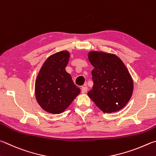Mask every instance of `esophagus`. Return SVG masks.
Instances as JSON below:
<instances>
[{"instance_id": "esophagus-1", "label": "esophagus", "mask_w": 156, "mask_h": 156, "mask_svg": "<svg viewBox=\"0 0 156 156\" xmlns=\"http://www.w3.org/2000/svg\"><path fill=\"white\" fill-rule=\"evenodd\" d=\"M87 90H88V88L87 87H82V90H81L82 93H85L87 92Z\"/></svg>"}]
</instances>
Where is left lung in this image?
Masks as SVG:
<instances>
[{"instance_id": "1", "label": "left lung", "mask_w": 156, "mask_h": 156, "mask_svg": "<svg viewBox=\"0 0 156 156\" xmlns=\"http://www.w3.org/2000/svg\"><path fill=\"white\" fill-rule=\"evenodd\" d=\"M92 70L93 89L89 97L101 111L111 113L119 111L131 98L134 83L125 64L117 55L98 51L88 54Z\"/></svg>"}]
</instances>
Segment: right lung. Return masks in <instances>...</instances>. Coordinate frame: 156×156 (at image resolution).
Returning <instances> with one entry per match:
<instances>
[{"instance_id":"add662e5","label":"right lung","mask_w":156,"mask_h":156,"mask_svg":"<svg viewBox=\"0 0 156 156\" xmlns=\"http://www.w3.org/2000/svg\"><path fill=\"white\" fill-rule=\"evenodd\" d=\"M69 52L67 50L53 54L39 70L35 80L36 100L43 110L52 114H60L67 108L80 94V89L73 83L66 70Z\"/></svg>"}]
</instances>
